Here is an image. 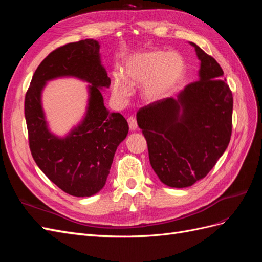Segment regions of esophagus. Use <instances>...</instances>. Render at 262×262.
I'll use <instances>...</instances> for the list:
<instances>
[{
  "instance_id": "obj_1",
  "label": "esophagus",
  "mask_w": 262,
  "mask_h": 262,
  "mask_svg": "<svg viewBox=\"0 0 262 262\" xmlns=\"http://www.w3.org/2000/svg\"><path fill=\"white\" fill-rule=\"evenodd\" d=\"M128 123H129V128H130V130L134 131V130H137V129H138V122H137V120H136V118L130 117V118L128 119Z\"/></svg>"
}]
</instances>
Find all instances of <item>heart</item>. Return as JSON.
<instances>
[{
  "label": "heart",
  "instance_id": "1",
  "mask_svg": "<svg viewBox=\"0 0 262 262\" xmlns=\"http://www.w3.org/2000/svg\"><path fill=\"white\" fill-rule=\"evenodd\" d=\"M185 74L186 62L179 53L162 50L142 52L126 60L123 76L114 74L112 92L123 101L131 95V86L142 85V97L154 102L175 90Z\"/></svg>",
  "mask_w": 262,
  "mask_h": 262
}]
</instances>
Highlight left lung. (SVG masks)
<instances>
[{
    "label": "left lung",
    "instance_id": "1",
    "mask_svg": "<svg viewBox=\"0 0 262 262\" xmlns=\"http://www.w3.org/2000/svg\"><path fill=\"white\" fill-rule=\"evenodd\" d=\"M189 43L200 61L199 80L176 98L155 101L137 114L150 166L171 188L190 187L207 176L232 136L233 95L223 70L200 47Z\"/></svg>",
    "mask_w": 262,
    "mask_h": 262
}]
</instances>
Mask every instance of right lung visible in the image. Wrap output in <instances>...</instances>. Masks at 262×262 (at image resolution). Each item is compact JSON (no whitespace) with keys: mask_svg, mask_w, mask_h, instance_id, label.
<instances>
[{"mask_svg":"<svg viewBox=\"0 0 262 262\" xmlns=\"http://www.w3.org/2000/svg\"><path fill=\"white\" fill-rule=\"evenodd\" d=\"M99 48L97 40L85 39L52 51L37 68L25 97L31 155L54 185L74 196H91L105 187L117 147L129 132L123 116L104 105L101 92L110 78ZM67 77L89 84L88 104L81 121L58 136L46 120L42 93L48 81Z\"/></svg>","mask_w":262,"mask_h":262,"instance_id":"add662e5","label":"right lung"}]
</instances>
